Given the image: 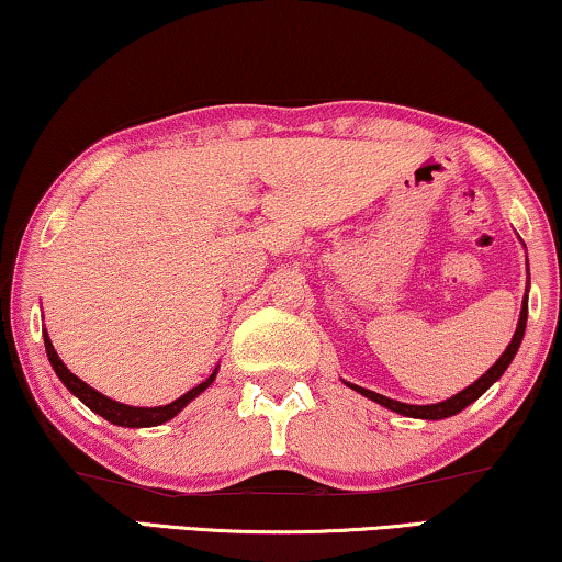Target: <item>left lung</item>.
Instances as JSON below:
<instances>
[{
	"instance_id": "obj_1",
	"label": "left lung",
	"mask_w": 562,
	"mask_h": 562,
	"mask_svg": "<svg viewBox=\"0 0 562 562\" xmlns=\"http://www.w3.org/2000/svg\"><path fill=\"white\" fill-rule=\"evenodd\" d=\"M525 323H527V295H525V300H522L520 323H517V330H515V335H513V340H509V346L505 348V353H502V356L497 358V363L492 366L490 371L482 375V379H476V381L472 383V386H467L462 393H457V396H451V398H447V401H441V404H431V406H412V404H401V401H393V398H389V396H381V393H375V391H368V389H361V386H353V383H348V386L353 389V391H358V393H363L366 398H371V401H375V404L386 406V408H391V412H396V414H401V416L429 418V422H437V418L454 416V414L462 412V408H467L469 404H472V401L480 398L482 393L487 391V389L492 386V383H495V381L499 379V375L507 371L509 361H513L515 353H517V348H520V342H522Z\"/></svg>"
}]
</instances>
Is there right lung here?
Returning a JSON list of instances; mask_svg holds the SVG:
<instances>
[{
	"label": "right lung",
	"instance_id": "1",
	"mask_svg": "<svg viewBox=\"0 0 562 562\" xmlns=\"http://www.w3.org/2000/svg\"><path fill=\"white\" fill-rule=\"evenodd\" d=\"M45 350H47L49 363H53L55 373L60 375V381L65 383L67 391L75 393V396H78V398L82 401V404H86L88 408H93L95 414H100L103 418H108V422H111V424H115V426H128V429H140V426H158V424L169 422V418H173L176 414H179L181 408L187 406L191 398H196L201 391L212 386V381L216 379V371H214L212 375H209L206 381H201L199 386H194L191 391H187V393H183V396H179L176 401H171V404H166V406H154V408H138V406H125V404H119V401H113V398L103 396V393H98L95 389H90L86 381H80L78 375L67 371V366L60 361V356L55 353L53 340L47 338V333H45Z\"/></svg>",
	"mask_w": 562,
	"mask_h": 562
}]
</instances>
